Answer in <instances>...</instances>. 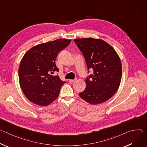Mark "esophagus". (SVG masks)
I'll use <instances>...</instances> for the list:
<instances>
[{"mask_svg": "<svg viewBox=\"0 0 147 147\" xmlns=\"http://www.w3.org/2000/svg\"><path fill=\"white\" fill-rule=\"evenodd\" d=\"M76 81V79H74V80H69V82L70 83H73L74 82H75Z\"/></svg>", "mask_w": 147, "mask_h": 147, "instance_id": "obj_1", "label": "esophagus"}]
</instances>
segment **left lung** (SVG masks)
Masks as SVG:
<instances>
[{"instance_id":"left-lung-1","label":"left lung","mask_w":147,"mask_h":147,"mask_svg":"<svg viewBox=\"0 0 147 147\" xmlns=\"http://www.w3.org/2000/svg\"><path fill=\"white\" fill-rule=\"evenodd\" d=\"M88 69L94 73L86 80V88L79 96L92 105L109 99L117 91L121 78L122 66L115 50L105 41L92 38L74 39Z\"/></svg>"}]
</instances>
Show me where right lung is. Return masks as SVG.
I'll return each instance as SVG.
<instances>
[{"mask_svg": "<svg viewBox=\"0 0 147 147\" xmlns=\"http://www.w3.org/2000/svg\"><path fill=\"white\" fill-rule=\"evenodd\" d=\"M70 39H58L38 44L28 50L21 60L18 78L21 88L31 102L47 106L59 96L61 86L66 82L58 76L55 64L57 54L66 48Z\"/></svg>", "mask_w": 147, "mask_h": 147, "instance_id": "right-lung-1", "label": "right lung"}]
</instances>
